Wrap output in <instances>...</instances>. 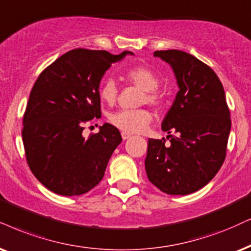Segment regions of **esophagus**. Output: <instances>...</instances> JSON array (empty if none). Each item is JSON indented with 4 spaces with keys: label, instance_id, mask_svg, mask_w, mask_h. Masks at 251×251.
Segmentation results:
<instances>
[{
    "label": "esophagus",
    "instance_id": "obj_1",
    "mask_svg": "<svg viewBox=\"0 0 251 251\" xmlns=\"http://www.w3.org/2000/svg\"><path fill=\"white\" fill-rule=\"evenodd\" d=\"M131 134H129V133H126V132H123L122 133V138H123V140H127V139H129L131 138Z\"/></svg>",
    "mask_w": 251,
    "mask_h": 251
}]
</instances>
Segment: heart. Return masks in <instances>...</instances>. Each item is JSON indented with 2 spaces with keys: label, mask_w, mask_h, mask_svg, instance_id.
<instances>
[{
  "label": "heart",
  "mask_w": 251,
  "mask_h": 251,
  "mask_svg": "<svg viewBox=\"0 0 251 251\" xmlns=\"http://www.w3.org/2000/svg\"><path fill=\"white\" fill-rule=\"evenodd\" d=\"M125 77L128 82L142 89L144 91L140 97V104L147 103L153 106L160 105L161 100H162L157 90L160 81L154 72L146 67H135L126 72ZM100 96L109 105L115 104L117 97H118V87H117L116 82L111 78L104 82L100 87ZM109 120L115 127L119 128L123 132L141 133L151 123L153 113L147 109L119 110L111 113Z\"/></svg>",
  "instance_id": "b5f03b06"
}]
</instances>
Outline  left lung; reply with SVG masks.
Returning <instances> with one entry per match:
<instances>
[{
    "instance_id": "1",
    "label": "left lung",
    "mask_w": 251,
    "mask_h": 251,
    "mask_svg": "<svg viewBox=\"0 0 251 251\" xmlns=\"http://www.w3.org/2000/svg\"><path fill=\"white\" fill-rule=\"evenodd\" d=\"M175 73L179 91L162 122L167 139H148V179L168 195H189L205 186L226 157L230 113L223 84L201 60L178 50H155ZM174 131L176 136L170 135Z\"/></svg>"
}]
</instances>
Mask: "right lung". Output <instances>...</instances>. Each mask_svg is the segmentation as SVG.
I'll use <instances>...</instances> for the list:
<instances>
[{
    "label": "right lung",
    "mask_w": 251,
    "mask_h": 251,
    "mask_svg": "<svg viewBox=\"0 0 251 251\" xmlns=\"http://www.w3.org/2000/svg\"><path fill=\"white\" fill-rule=\"evenodd\" d=\"M132 52L76 49L46 67L31 90L23 118L26 162L45 188L80 196L103 179L113 151L122 142L111 124L85 139L84 124L100 118V82L113 62Z\"/></svg>",
    "instance_id": "1"
}]
</instances>
